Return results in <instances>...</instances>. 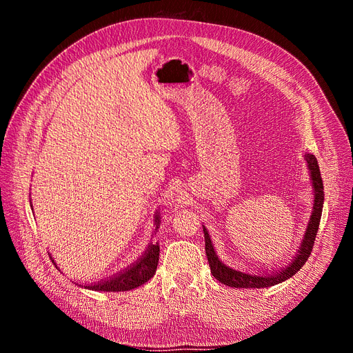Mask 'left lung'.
<instances>
[{"label": "left lung", "instance_id": "1", "mask_svg": "<svg viewBox=\"0 0 353 353\" xmlns=\"http://www.w3.org/2000/svg\"><path fill=\"white\" fill-rule=\"evenodd\" d=\"M305 160H306V164H308L312 186H314V195H315L314 196V208H312V215H311L310 223H308V229H306V232H305L303 241L298 249V254H296V256H294V259L290 261V264L288 267L281 268L280 271L276 272V274H248V272L237 271L234 268L227 267L219 259L217 254H215L211 237H210L205 227H203V237H205V252H207L211 272L215 279L221 281L223 284H225V286L237 288V289L271 288V286H274V284H279V283L288 280L292 276L296 274V272L303 267L306 261H308V258L312 252L318 227H320L323 203H324V186H323V179H321L320 167H318L316 158L312 154H305Z\"/></svg>", "mask_w": 353, "mask_h": 353}]
</instances>
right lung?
Returning a JSON list of instances; mask_svg holds the SVG:
<instances>
[{"instance_id":"right-lung-1","label":"right lung","mask_w":353,"mask_h":353,"mask_svg":"<svg viewBox=\"0 0 353 353\" xmlns=\"http://www.w3.org/2000/svg\"><path fill=\"white\" fill-rule=\"evenodd\" d=\"M32 207V205H30ZM155 230L160 225V215L155 214ZM158 258H160V245L150 243L146 248L145 254L136 261L130 267L124 268L112 277L101 280L98 283L83 286L89 290H99V292H128L134 288H139L141 284L146 283L151 277H154L155 270L158 265ZM54 263V259H52ZM55 264V263H54ZM81 286V284H79Z\"/></svg>"}]
</instances>
